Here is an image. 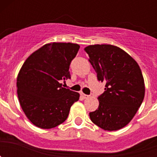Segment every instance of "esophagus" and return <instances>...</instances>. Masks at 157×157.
Returning <instances> with one entry per match:
<instances>
[{"instance_id": "esophagus-1", "label": "esophagus", "mask_w": 157, "mask_h": 157, "mask_svg": "<svg viewBox=\"0 0 157 157\" xmlns=\"http://www.w3.org/2000/svg\"><path fill=\"white\" fill-rule=\"evenodd\" d=\"M81 96L84 99H87V98H90V95H87V94H83V93H81Z\"/></svg>"}]
</instances>
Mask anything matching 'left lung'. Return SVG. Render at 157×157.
Wrapping results in <instances>:
<instances>
[{
  "instance_id": "8db88e82",
  "label": "left lung",
  "mask_w": 157,
  "mask_h": 157,
  "mask_svg": "<svg viewBox=\"0 0 157 157\" xmlns=\"http://www.w3.org/2000/svg\"><path fill=\"white\" fill-rule=\"evenodd\" d=\"M85 51L98 81L106 82L105 92L98 97V109L90 112L91 121L105 130H120L130 123L143 101L141 69L129 54L115 45H89Z\"/></svg>"
}]
</instances>
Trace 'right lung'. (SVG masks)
I'll list each match as a JSON object with an SVG mask.
<instances>
[{
  "label": "right lung",
  "instance_id": "obj_1",
  "mask_svg": "<svg viewBox=\"0 0 157 157\" xmlns=\"http://www.w3.org/2000/svg\"><path fill=\"white\" fill-rule=\"evenodd\" d=\"M80 46L73 43H49L30 55L17 77L19 103L36 127L50 129L67 120L79 94L61 86V80L71 78V62Z\"/></svg>",
  "mask_w": 157,
  "mask_h": 157
}]
</instances>
